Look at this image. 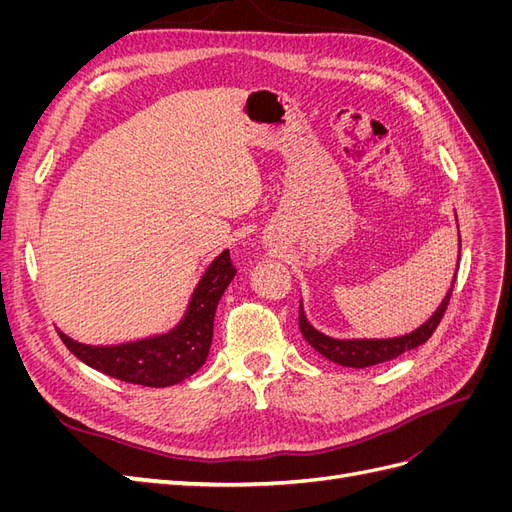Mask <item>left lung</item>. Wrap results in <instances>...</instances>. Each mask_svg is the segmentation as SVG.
Returning <instances> with one entry per match:
<instances>
[{"instance_id":"1","label":"left lung","mask_w":512,"mask_h":512,"mask_svg":"<svg viewBox=\"0 0 512 512\" xmlns=\"http://www.w3.org/2000/svg\"><path fill=\"white\" fill-rule=\"evenodd\" d=\"M459 243H461V239H459ZM455 277H453V286H455ZM453 286L446 292V297L442 299L436 312L431 314V318L425 324H421V327L414 329L412 333H406L401 337H389V339H335V337H329V335L320 333L318 329H314L312 324L307 322V316L303 312V303L299 305V329H301L303 337L307 339L309 346H312L316 352H320L324 359H329L342 367L363 369V367H371L378 363H386L391 359H397L399 354L414 350L427 342V339L433 335V331L438 329V324L446 312V305H448V301H451V294H453Z\"/></svg>"}]
</instances>
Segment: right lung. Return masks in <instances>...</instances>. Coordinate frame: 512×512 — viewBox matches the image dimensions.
<instances>
[{
	"label": "right lung",
	"mask_w": 512,
	"mask_h": 512,
	"mask_svg": "<svg viewBox=\"0 0 512 512\" xmlns=\"http://www.w3.org/2000/svg\"><path fill=\"white\" fill-rule=\"evenodd\" d=\"M235 273L230 252L224 250L200 277L188 312L168 333L119 346L81 344L61 331L59 337L76 359L121 382L156 389L179 384L205 365L213 339L215 309Z\"/></svg>",
	"instance_id": "add662e5"
}]
</instances>
